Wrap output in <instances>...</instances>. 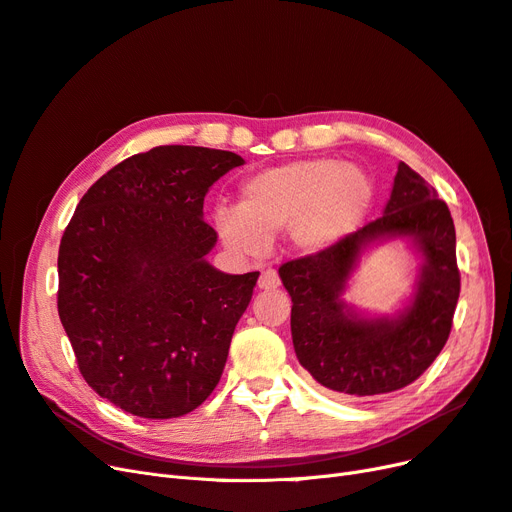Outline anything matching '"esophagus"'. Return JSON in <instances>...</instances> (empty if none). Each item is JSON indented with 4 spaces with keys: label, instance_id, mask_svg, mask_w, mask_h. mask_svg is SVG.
Instances as JSON below:
<instances>
[{
    "label": "esophagus",
    "instance_id": "esophagus-1",
    "mask_svg": "<svg viewBox=\"0 0 512 512\" xmlns=\"http://www.w3.org/2000/svg\"><path fill=\"white\" fill-rule=\"evenodd\" d=\"M277 286H280V275H277L273 269H267L260 273V277H258L260 290H275Z\"/></svg>",
    "mask_w": 512,
    "mask_h": 512
}]
</instances>
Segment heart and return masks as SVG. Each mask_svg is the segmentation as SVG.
<instances>
[{
    "mask_svg": "<svg viewBox=\"0 0 512 512\" xmlns=\"http://www.w3.org/2000/svg\"><path fill=\"white\" fill-rule=\"evenodd\" d=\"M374 194V179L359 164L297 160L247 179L239 192V209L220 207L215 228L230 250L241 254H262L269 237L288 230L294 252L318 256L363 226Z\"/></svg>",
    "mask_w": 512,
    "mask_h": 512,
    "instance_id": "1",
    "label": "heart"
}]
</instances>
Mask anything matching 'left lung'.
Listing matches in <instances>:
<instances>
[{"instance_id": "left-lung-1", "label": "left lung", "mask_w": 512, "mask_h": 512, "mask_svg": "<svg viewBox=\"0 0 512 512\" xmlns=\"http://www.w3.org/2000/svg\"><path fill=\"white\" fill-rule=\"evenodd\" d=\"M401 238L422 256L411 297L393 315H369L343 299L360 258ZM455 224L438 192L399 162L378 220L342 245L280 267L292 299L290 331L299 363L335 393L369 397L404 389L436 361L459 299Z\"/></svg>"}]
</instances>
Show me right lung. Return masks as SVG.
Wrapping results in <instances>:
<instances>
[{
  "label": "right lung",
  "instance_id": "1",
  "mask_svg": "<svg viewBox=\"0 0 512 512\" xmlns=\"http://www.w3.org/2000/svg\"><path fill=\"white\" fill-rule=\"evenodd\" d=\"M232 151L166 145L123 160L81 198L61 237L57 312L85 382L141 418H177L218 386L258 271L207 260L211 185Z\"/></svg>",
  "mask_w": 512,
  "mask_h": 512
}]
</instances>
